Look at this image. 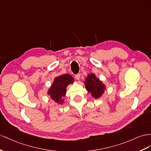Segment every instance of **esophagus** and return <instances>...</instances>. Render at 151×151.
I'll return each instance as SVG.
<instances>
[{"label":"esophagus","mask_w":151,"mask_h":151,"mask_svg":"<svg viewBox=\"0 0 151 151\" xmlns=\"http://www.w3.org/2000/svg\"><path fill=\"white\" fill-rule=\"evenodd\" d=\"M75 78L77 80H79L80 78V74H77L75 75Z\"/></svg>","instance_id":"34e87169"}]
</instances>
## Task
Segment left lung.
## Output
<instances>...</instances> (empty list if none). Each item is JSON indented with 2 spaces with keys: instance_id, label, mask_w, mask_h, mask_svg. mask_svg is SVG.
<instances>
[{
  "instance_id": "left-lung-1",
  "label": "left lung",
  "mask_w": 151,
  "mask_h": 151,
  "mask_svg": "<svg viewBox=\"0 0 151 151\" xmlns=\"http://www.w3.org/2000/svg\"><path fill=\"white\" fill-rule=\"evenodd\" d=\"M84 83L87 91L90 92L92 97L96 99L101 97L106 88L105 85L101 81H100L93 73L87 75Z\"/></svg>"
}]
</instances>
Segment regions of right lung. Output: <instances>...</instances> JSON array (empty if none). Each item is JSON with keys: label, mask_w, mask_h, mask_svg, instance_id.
I'll list each match as a JSON object with an SVG mask.
<instances>
[{"label": "right lung", "mask_w": 151, "mask_h": 151, "mask_svg": "<svg viewBox=\"0 0 151 151\" xmlns=\"http://www.w3.org/2000/svg\"><path fill=\"white\" fill-rule=\"evenodd\" d=\"M74 82V78L69 74H64L55 78L52 86L48 91V94L54 101L63 104V98L66 92V88L68 85Z\"/></svg>", "instance_id": "1"}]
</instances>
